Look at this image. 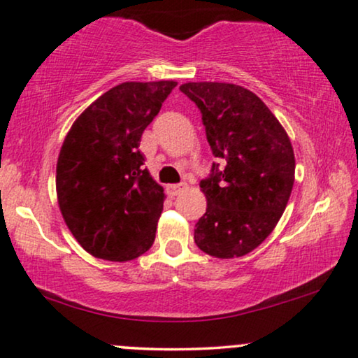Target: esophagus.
<instances>
[{
  "label": "esophagus",
  "mask_w": 358,
  "mask_h": 358,
  "mask_svg": "<svg viewBox=\"0 0 358 358\" xmlns=\"http://www.w3.org/2000/svg\"><path fill=\"white\" fill-rule=\"evenodd\" d=\"M185 189H187V185L185 184H171L168 185V194L169 196H178V194H180Z\"/></svg>",
  "instance_id": "1"
}]
</instances>
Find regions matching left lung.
<instances>
[{
	"label": "left lung",
	"mask_w": 358,
	"mask_h": 358,
	"mask_svg": "<svg viewBox=\"0 0 358 358\" xmlns=\"http://www.w3.org/2000/svg\"><path fill=\"white\" fill-rule=\"evenodd\" d=\"M179 90L202 113L213 162L201 180L207 210L194 240L215 258L243 257L262 245L285 212L294 184V151L262 99L235 83L189 82Z\"/></svg>",
	"instance_id": "8db88e82"
}]
</instances>
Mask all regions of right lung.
I'll use <instances>...</instances> for the list:
<instances>
[{"mask_svg": "<svg viewBox=\"0 0 358 358\" xmlns=\"http://www.w3.org/2000/svg\"><path fill=\"white\" fill-rule=\"evenodd\" d=\"M178 82H124L83 111L60 148L55 189L64 220L96 258L129 262L156 236L164 190L139 141Z\"/></svg>", "mask_w": 358, "mask_h": 358, "instance_id": "obj_1", "label": "right lung"}]
</instances>
